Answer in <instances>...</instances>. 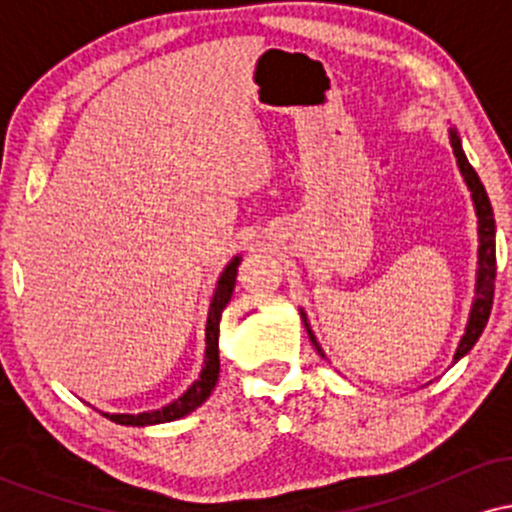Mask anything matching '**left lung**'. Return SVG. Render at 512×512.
Segmentation results:
<instances>
[{
	"label": "left lung",
	"mask_w": 512,
	"mask_h": 512,
	"mask_svg": "<svg viewBox=\"0 0 512 512\" xmlns=\"http://www.w3.org/2000/svg\"><path fill=\"white\" fill-rule=\"evenodd\" d=\"M450 132V146L452 154L457 158V168H460L464 185L467 190L472 192V204H474V214H477V233H479V250H477V284H474V301L472 308H469V317L467 325H464V334L460 337V344L455 349V361H460L462 356H467L472 351V346L477 344V339L484 332L486 322H489L491 315V305H493V281H496V221H493V209L489 202V195H486L484 185H481L477 170L469 166L467 156L462 151V142L460 134H457L455 127L448 129ZM301 320L308 330L310 342L315 344L317 354L325 356V351L320 349L317 344L313 330L308 325V315L301 308Z\"/></svg>",
	"instance_id": "8db88e82"
}]
</instances>
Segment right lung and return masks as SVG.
I'll list each match as a JSON object with an SVG mask.
<instances>
[{"instance_id": "1", "label": "right lung", "mask_w": 512, "mask_h": 512, "mask_svg": "<svg viewBox=\"0 0 512 512\" xmlns=\"http://www.w3.org/2000/svg\"><path fill=\"white\" fill-rule=\"evenodd\" d=\"M243 257L236 255L231 262L226 264L219 281H216L214 296H211L209 303V315H207V330H204V342H207V349H204V363L202 370H199V378L187 387L185 392L178 399L166 404L161 409H151V411H142V414H108L103 411L105 419L115 421L120 426H156V424H168V421L182 419L190 411H195L197 407H202L207 402V397L211 395L216 383H219V373H221V361H219V322H221V313L226 308L228 301H231L233 289H236V276H238V264Z\"/></svg>"}]
</instances>
